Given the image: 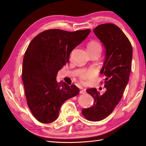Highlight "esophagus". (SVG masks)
<instances>
[{"label":"esophagus","mask_w":146,"mask_h":146,"mask_svg":"<svg viewBox=\"0 0 146 146\" xmlns=\"http://www.w3.org/2000/svg\"><path fill=\"white\" fill-rule=\"evenodd\" d=\"M80 93L81 94H86V89L82 88V90H80Z\"/></svg>","instance_id":"1"}]
</instances>
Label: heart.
Masks as SVG:
<instances>
[{"instance_id": "b5f03b06", "label": "heart", "mask_w": 146, "mask_h": 146, "mask_svg": "<svg viewBox=\"0 0 146 146\" xmlns=\"http://www.w3.org/2000/svg\"><path fill=\"white\" fill-rule=\"evenodd\" d=\"M88 49H97V48H101V46L98 42L96 41H91L89 43L87 46ZM95 75V71L93 70H89L85 71L84 72L80 74L79 77L80 80H82V82H85L86 80L92 78Z\"/></svg>"}]
</instances>
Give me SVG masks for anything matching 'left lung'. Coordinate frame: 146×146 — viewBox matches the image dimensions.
Wrapping results in <instances>:
<instances>
[{
	"instance_id": "obj_1",
	"label": "left lung",
	"mask_w": 146,
	"mask_h": 146,
	"mask_svg": "<svg viewBox=\"0 0 146 146\" xmlns=\"http://www.w3.org/2000/svg\"><path fill=\"white\" fill-rule=\"evenodd\" d=\"M94 32L105 49L100 73L105 76L106 91L100 94L95 88L86 90L94 104L83 109L82 114L87 120L97 122L109 115L122 97L131 71L132 47L127 37L115 24H101Z\"/></svg>"
}]
</instances>
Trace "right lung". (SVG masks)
Segmentation results:
<instances>
[{
  "label": "right lung",
  "instance_id": "add662e5",
  "mask_svg": "<svg viewBox=\"0 0 146 146\" xmlns=\"http://www.w3.org/2000/svg\"><path fill=\"white\" fill-rule=\"evenodd\" d=\"M90 32L89 29L75 32L49 29L30 42L23 58L22 79L27 105L39 122H54L62 104L78 95L76 85L58 83L56 76L69 61L71 52Z\"/></svg>",
  "mask_w": 146,
  "mask_h": 146
}]
</instances>
